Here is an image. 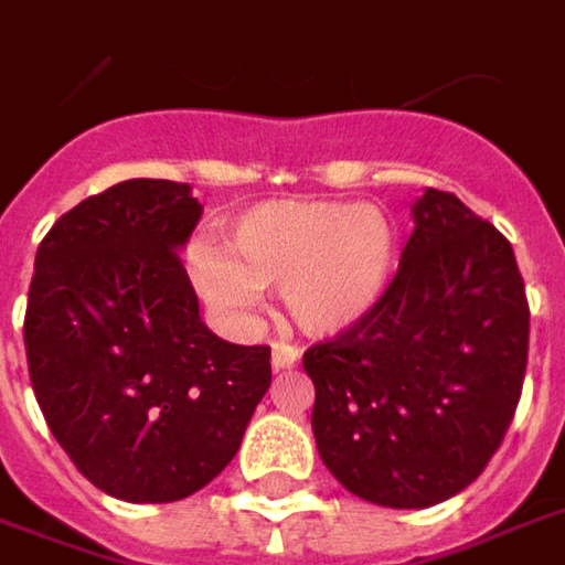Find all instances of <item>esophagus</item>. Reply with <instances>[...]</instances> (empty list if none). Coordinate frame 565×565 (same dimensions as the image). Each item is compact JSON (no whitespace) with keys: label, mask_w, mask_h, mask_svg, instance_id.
Segmentation results:
<instances>
[{"label":"esophagus","mask_w":565,"mask_h":565,"mask_svg":"<svg viewBox=\"0 0 565 565\" xmlns=\"http://www.w3.org/2000/svg\"><path fill=\"white\" fill-rule=\"evenodd\" d=\"M296 363H299V351H296L294 344H284V342L271 344V369H275V372H281V369H294Z\"/></svg>","instance_id":"esophagus-1"}]
</instances>
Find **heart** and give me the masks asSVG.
<instances>
[{"mask_svg": "<svg viewBox=\"0 0 565 565\" xmlns=\"http://www.w3.org/2000/svg\"><path fill=\"white\" fill-rule=\"evenodd\" d=\"M223 245L226 254L199 247L193 257L205 302L245 315L259 287H275L311 335H335L366 318L396 263L391 221L360 202H263L226 223Z\"/></svg>", "mask_w": 565, "mask_h": 565, "instance_id": "heart-1", "label": "heart"}]
</instances>
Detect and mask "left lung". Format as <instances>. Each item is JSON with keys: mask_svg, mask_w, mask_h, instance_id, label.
I'll return each instance as SVG.
<instances>
[{"mask_svg": "<svg viewBox=\"0 0 565 565\" xmlns=\"http://www.w3.org/2000/svg\"><path fill=\"white\" fill-rule=\"evenodd\" d=\"M379 306L302 356L323 466L384 509H429L484 472L521 399L530 306L509 238L426 186Z\"/></svg>", "mask_w": 565, "mask_h": 565, "instance_id": "1", "label": "left lung"}]
</instances>
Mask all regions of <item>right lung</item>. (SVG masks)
I'll return each instance as SVG.
<instances>
[{
  "label": "right lung",
  "mask_w": 565,
  "mask_h": 565,
  "mask_svg": "<svg viewBox=\"0 0 565 565\" xmlns=\"http://www.w3.org/2000/svg\"><path fill=\"white\" fill-rule=\"evenodd\" d=\"M190 184L132 178L44 235L23 320L35 399L78 472L124 502H174L230 466L271 384L269 348L202 323L178 250Z\"/></svg>",
  "instance_id": "obj_1"
}]
</instances>
